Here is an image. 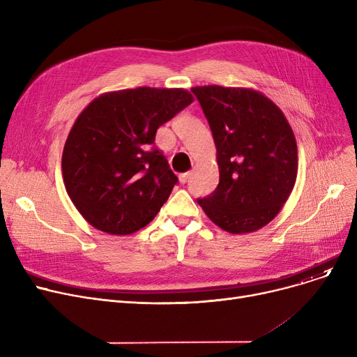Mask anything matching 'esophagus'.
<instances>
[{
  "label": "esophagus",
  "mask_w": 357,
  "mask_h": 357,
  "mask_svg": "<svg viewBox=\"0 0 357 357\" xmlns=\"http://www.w3.org/2000/svg\"><path fill=\"white\" fill-rule=\"evenodd\" d=\"M190 176H191V172H185V174H181V175H179V182H181V183H186V182H188Z\"/></svg>",
  "instance_id": "obj_1"
}]
</instances>
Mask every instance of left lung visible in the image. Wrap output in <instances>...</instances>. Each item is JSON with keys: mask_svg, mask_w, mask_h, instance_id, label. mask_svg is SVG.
Wrapping results in <instances>:
<instances>
[{"mask_svg": "<svg viewBox=\"0 0 357 357\" xmlns=\"http://www.w3.org/2000/svg\"><path fill=\"white\" fill-rule=\"evenodd\" d=\"M217 149L220 182L197 202L222 230L252 233L271 222L289 198L298 174L294 131L280 108L250 88H191Z\"/></svg>", "mask_w": 357, "mask_h": 357, "instance_id": "obj_1", "label": "left lung"}]
</instances>
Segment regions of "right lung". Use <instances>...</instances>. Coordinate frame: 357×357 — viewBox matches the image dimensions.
<instances>
[{
  "label": "right lung",
  "instance_id": "1",
  "mask_svg": "<svg viewBox=\"0 0 357 357\" xmlns=\"http://www.w3.org/2000/svg\"><path fill=\"white\" fill-rule=\"evenodd\" d=\"M194 101L182 88L101 93L75 120L62 155L66 192L104 233L127 236L152 221L178 178L152 146L158 128Z\"/></svg>",
  "mask_w": 357,
  "mask_h": 357
}]
</instances>
